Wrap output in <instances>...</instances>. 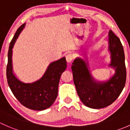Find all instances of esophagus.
Listing matches in <instances>:
<instances>
[{
	"label": "esophagus",
	"instance_id": "34e87169",
	"mask_svg": "<svg viewBox=\"0 0 130 130\" xmlns=\"http://www.w3.org/2000/svg\"><path fill=\"white\" fill-rule=\"evenodd\" d=\"M73 59V56L72 54H71V53H69V54H67L66 55V60L67 61L68 63H70L72 61Z\"/></svg>",
	"mask_w": 130,
	"mask_h": 130
}]
</instances>
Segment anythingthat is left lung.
<instances>
[{
  "label": "left lung",
  "mask_w": 130,
  "mask_h": 130,
  "mask_svg": "<svg viewBox=\"0 0 130 130\" xmlns=\"http://www.w3.org/2000/svg\"><path fill=\"white\" fill-rule=\"evenodd\" d=\"M108 36L111 58L109 66L116 71L109 80L103 82L95 81L88 70V63L80 58L75 59L72 66L77 94L84 105L92 109L111 105L120 95L126 83V70L123 45L111 30Z\"/></svg>",
  "instance_id": "1"
}]
</instances>
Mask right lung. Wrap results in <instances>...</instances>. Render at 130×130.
<instances>
[{
    "mask_svg": "<svg viewBox=\"0 0 130 130\" xmlns=\"http://www.w3.org/2000/svg\"><path fill=\"white\" fill-rule=\"evenodd\" d=\"M25 24L20 26L10 43L7 65V82L16 99L30 109L42 111L50 107L58 95V88L61 73L67 68L65 57L50 64L43 77L36 82L26 84L19 80L12 72V48Z\"/></svg>",
    "mask_w": 130,
    "mask_h": 130,
    "instance_id": "right-lung-1",
    "label": "right lung"
}]
</instances>
